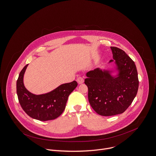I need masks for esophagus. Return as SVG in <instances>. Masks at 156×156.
Returning a JSON list of instances; mask_svg holds the SVG:
<instances>
[{"instance_id": "esophagus-1", "label": "esophagus", "mask_w": 156, "mask_h": 156, "mask_svg": "<svg viewBox=\"0 0 156 156\" xmlns=\"http://www.w3.org/2000/svg\"><path fill=\"white\" fill-rule=\"evenodd\" d=\"M77 82H78L79 84H81L82 83H83L84 80H83V79L81 77H79L77 79Z\"/></svg>"}]
</instances>
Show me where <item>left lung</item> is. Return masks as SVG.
Listing matches in <instances>:
<instances>
[{"label": "left lung", "instance_id": "left-lung-1", "mask_svg": "<svg viewBox=\"0 0 156 156\" xmlns=\"http://www.w3.org/2000/svg\"><path fill=\"white\" fill-rule=\"evenodd\" d=\"M114 67L97 68L86 73L88 98L92 108L100 115L123 113L135 98L139 80L134 62L124 51L110 47Z\"/></svg>", "mask_w": 156, "mask_h": 156}]
</instances>
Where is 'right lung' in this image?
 Wrapping results in <instances>:
<instances>
[{
    "label": "right lung",
    "mask_w": 156,
    "mask_h": 156,
    "mask_svg": "<svg viewBox=\"0 0 156 156\" xmlns=\"http://www.w3.org/2000/svg\"><path fill=\"white\" fill-rule=\"evenodd\" d=\"M28 66L23 68L16 81V94L22 108L33 119L48 121L57 118L64 112L69 95L77 86V82L62 83L46 94H34L26 89L23 82Z\"/></svg>",
    "instance_id": "add662e5"
}]
</instances>
